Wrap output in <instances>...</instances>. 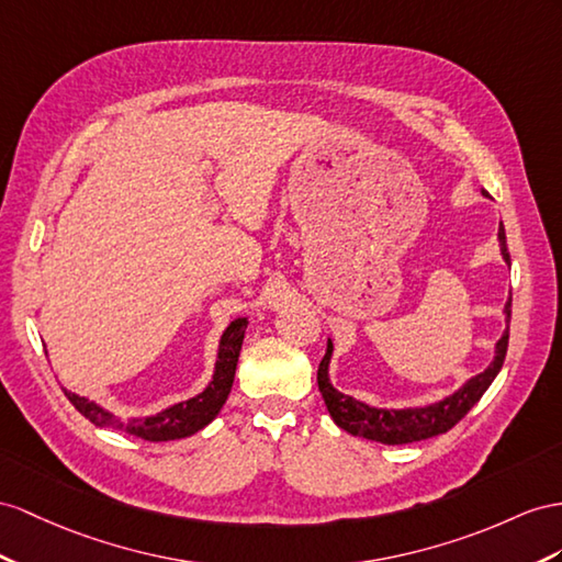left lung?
I'll return each instance as SVG.
<instances>
[{"instance_id": "left-lung-1", "label": "left lung", "mask_w": 562, "mask_h": 562, "mask_svg": "<svg viewBox=\"0 0 562 562\" xmlns=\"http://www.w3.org/2000/svg\"><path fill=\"white\" fill-rule=\"evenodd\" d=\"M498 241H501L503 258H506V263H510L506 229H503V225L498 227ZM510 304H513V296L506 304L508 318H510ZM506 351H508V327L496 344V356L492 366H488L484 372H480V375L468 380V384H463V390H458L456 394L439 401V404H431L425 408L386 411V408L366 406L361 401L337 392L335 386L329 384L327 366H329V356H333V341H327V351L318 366V390L325 398L329 415H333V420L341 429H347L349 435L363 437L370 441H380V443H411V441L443 435V431H449L453 425L463 420L468 411L477 404L482 394L488 390V384H492L494 378L498 375Z\"/></svg>"}]
</instances>
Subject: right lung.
I'll use <instances>...</instances> for the list:
<instances>
[{
	"label": "right lung",
	"instance_id": "add662e5",
	"mask_svg": "<svg viewBox=\"0 0 562 562\" xmlns=\"http://www.w3.org/2000/svg\"><path fill=\"white\" fill-rule=\"evenodd\" d=\"M244 329H247V318H237L235 323H229V327L223 333L221 349H218V363H215L213 380L204 392L190 401H182V404L166 408L164 413L151 415V418H133L127 423H121L113 418L111 413L99 408L97 404H92V401H88L85 396L70 394L66 390H64V394L68 396L70 404L76 406L78 413H82L85 418L99 427H113L119 431H125V435L139 437L144 441H170V439L190 437L201 427H206L215 418V415L221 413L229 390H233Z\"/></svg>",
	"mask_w": 562,
	"mask_h": 562
}]
</instances>
